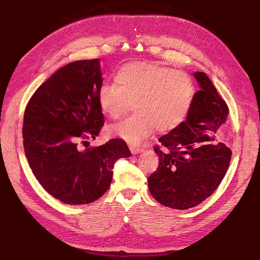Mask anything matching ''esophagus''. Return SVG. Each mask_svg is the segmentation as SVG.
<instances>
[{
  "instance_id": "obj_1",
  "label": "esophagus",
  "mask_w": 260,
  "mask_h": 260,
  "mask_svg": "<svg viewBox=\"0 0 260 260\" xmlns=\"http://www.w3.org/2000/svg\"><path fill=\"white\" fill-rule=\"evenodd\" d=\"M143 151H144V150H143V148H140V147H133V146L131 147V152L133 154H139V153H142Z\"/></svg>"
}]
</instances>
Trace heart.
I'll return each mask as SVG.
<instances>
[{"instance_id": "heart-1", "label": "heart", "mask_w": 260, "mask_h": 260, "mask_svg": "<svg viewBox=\"0 0 260 260\" xmlns=\"http://www.w3.org/2000/svg\"><path fill=\"white\" fill-rule=\"evenodd\" d=\"M114 84H104L98 90L102 112L117 118L134 103V114L109 127V133L139 144L156 128L169 132L179 127L192 106L194 84L183 71L156 63L129 62L116 71Z\"/></svg>"}]
</instances>
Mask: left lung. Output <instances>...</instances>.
<instances>
[{"instance_id":"1","label":"left lung","mask_w":260,"mask_h":260,"mask_svg":"<svg viewBox=\"0 0 260 260\" xmlns=\"http://www.w3.org/2000/svg\"><path fill=\"white\" fill-rule=\"evenodd\" d=\"M200 90L194 93L186 119L159 137L154 151L158 167L147 179L148 190L165 207L185 210L200 204L221 183L231 159L223 143H212L229 114L209 77L193 74Z\"/></svg>"}]
</instances>
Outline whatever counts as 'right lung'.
Here are the masks:
<instances>
[{"instance_id": "right-lung-1", "label": "right lung", "mask_w": 260, "mask_h": 260, "mask_svg": "<svg viewBox=\"0 0 260 260\" xmlns=\"http://www.w3.org/2000/svg\"><path fill=\"white\" fill-rule=\"evenodd\" d=\"M99 59L66 64L38 88L26 105L23 146L30 168L49 194L66 204H87L109 189L115 162L132 154L119 139L79 150L104 125L98 105Z\"/></svg>"}]
</instances>
